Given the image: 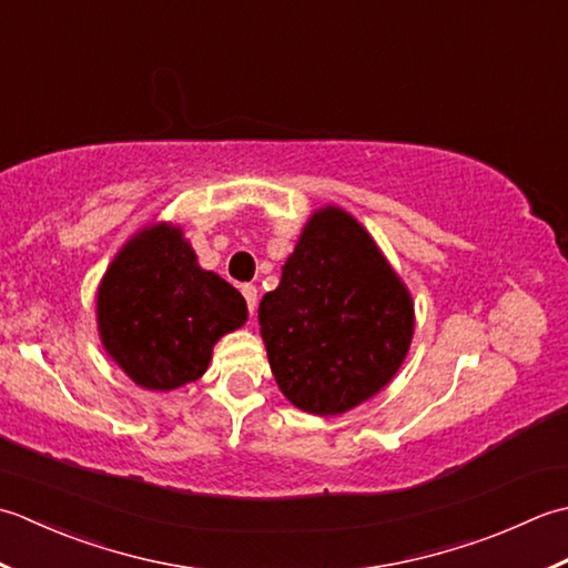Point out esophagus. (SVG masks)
I'll return each mask as SVG.
<instances>
[{"label":"esophagus","mask_w":568,"mask_h":568,"mask_svg":"<svg viewBox=\"0 0 568 568\" xmlns=\"http://www.w3.org/2000/svg\"><path fill=\"white\" fill-rule=\"evenodd\" d=\"M242 296H245V301H247L250 314H254V308H257V286L245 284V286H242Z\"/></svg>","instance_id":"esophagus-1"}]
</instances>
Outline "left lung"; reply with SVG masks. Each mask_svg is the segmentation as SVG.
<instances>
[{"label": "left lung", "mask_w": 568, "mask_h": 568, "mask_svg": "<svg viewBox=\"0 0 568 568\" xmlns=\"http://www.w3.org/2000/svg\"><path fill=\"white\" fill-rule=\"evenodd\" d=\"M257 318L282 395L314 416L373 399L397 375L414 338L407 284L341 205L311 213Z\"/></svg>", "instance_id": "1"}]
</instances>
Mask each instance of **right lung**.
<instances>
[{
    "label": "right lung",
    "mask_w": 568,
    "mask_h": 568,
    "mask_svg": "<svg viewBox=\"0 0 568 568\" xmlns=\"http://www.w3.org/2000/svg\"><path fill=\"white\" fill-rule=\"evenodd\" d=\"M102 348L134 385L171 392L211 365L213 345L245 326L247 304L199 264L176 223H149L124 242L95 296Z\"/></svg>",
    "instance_id": "1"
}]
</instances>
